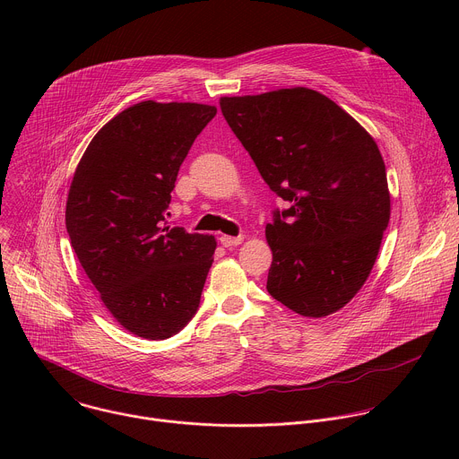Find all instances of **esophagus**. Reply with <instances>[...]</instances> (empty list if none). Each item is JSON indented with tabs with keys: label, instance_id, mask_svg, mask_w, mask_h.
I'll return each mask as SVG.
<instances>
[{
	"label": "esophagus",
	"instance_id": "34e87169",
	"mask_svg": "<svg viewBox=\"0 0 459 459\" xmlns=\"http://www.w3.org/2000/svg\"><path fill=\"white\" fill-rule=\"evenodd\" d=\"M220 243L223 245V247H227V248H232V247H236V245H239V243H243V238L241 236H227V234H221L220 236Z\"/></svg>",
	"mask_w": 459,
	"mask_h": 459
}]
</instances>
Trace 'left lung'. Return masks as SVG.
<instances>
[{
    "label": "left lung",
    "mask_w": 459,
    "mask_h": 459,
    "mask_svg": "<svg viewBox=\"0 0 459 459\" xmlns=\"http://www.w3.org/2000/svg\"><path fill=\"white\" fill-rule=\"evenodd\" d=\"M220 105L261 178L292 205L265 227L269 294L305 317L338 312L365 285L390 220L374 138L307 87L223 96Z\"/></svg>",
    "instance_id": "8db88e82"
}]
</instances>
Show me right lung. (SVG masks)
I'll use <instances>...</instances> for the list:
<instances>
[{
    "label": "right lung",
    "instance_id": "right-lung-1",
    "mask_svg": "<svg viewBox=\"0 0 459 459\" xmlns=\"http://www.w3.org/2000/svg\"><path fill=\"white\" fill-rule=\"evenodd\" d=\"M214 105L142 101L83 152L65 209L80 264L125 331L167 340L198 310L216 238L165 223L170 192Z\"/></svg>",
    "mask_w": 459,
    "mask_h": 459
}]
</instances>
